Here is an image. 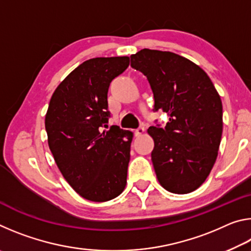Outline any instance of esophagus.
I'll return each mask as SVG.
<instances>
[{
	"mask_svg": "<svg viewBox=\"0 0 251 251\" xmlns=\"http://www.w3.org/2000/svg\"><path fill=\"white\" fill-rule=\"evenodd\" d=\"M144 131H145V128H144L143 126H141L135 130V134H136V136H137V137H139V136H142L144 134Z\"/></svg>",
	"mask_w": 251,
	"mask_h": 251,
	"instance_id": "34e87169",
	"label": "esophagus"
}]
</instances>
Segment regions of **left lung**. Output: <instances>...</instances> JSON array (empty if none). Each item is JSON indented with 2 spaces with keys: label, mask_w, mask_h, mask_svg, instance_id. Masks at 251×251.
Instances as JSON below:
<instances>
[{
  "label": "left lung",
  "mask_w": 251,
  "mask_h": 251,
  "mask_svg": "<svg viewBox=\"0 0 251 251\" xmlns=\"http://www.w3.org/2000/svg\"><path fill=\"white\" fill-rule=\"evenodd\" d=\"M154 94V110L167 113L165 128L151 126V161L159 184L174 194H188L209 176L223 134V104L207 73L180 55L144 49L130 56Z\"/></svg>",
  "instance_id": "obj_1"
}]
</instances>
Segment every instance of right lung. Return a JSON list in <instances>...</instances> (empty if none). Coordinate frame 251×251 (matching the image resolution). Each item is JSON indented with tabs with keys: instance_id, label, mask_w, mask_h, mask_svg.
I'll list each match as a JSON object with an SVG mask.
<instances>
[{
	"instance_id": "right-lung-1",
	"label": "right lung",
	"mask_w": 251,
	"mask_h": 251,
	"mask_svg": "<svg viewBox=\"0 0 251 251\" xmlns=\"http://www.w3.org/2000/svg\"><path fill=\"white\" fill-rule=\"evenodd\" d=\"M128 65V56L87 59L50 97L45 115L49 147L65 180L87 201H107L125 189L133 133L101 127L109 117V84Z\"/></svg>"
}]
</instances>
